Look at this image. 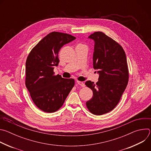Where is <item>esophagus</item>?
I'll return each mask as SVG.
<instances>
[{
    "label": "esophagus",
    "instance_id": "esophagus-1",
    "mask_svg": "<svg viewBox=\"0 0 151 151\" xmlns=\"http://www.w3.org/2000/svg\"><path fill=\"white\" fill-rule=\"evenodd\" d=\"M77 83L79 85H80V86H81L82 87H84L85 86V83L83 82H81V81H77Z\"/></svg>",
    "mask_w": 151,
    "mask_h": 151
}]
</instances>
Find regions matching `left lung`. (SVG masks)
I'll return each instance as SVG.
<instances>
[{
  "mask_svg": "<svg viewBox=\"0 0 151 151\" xmlns=\"http://www.w3.org/2000/svg\"><path fill=\"white\" fill-rule=\"evenodd\" d=\"M88 38L94 41L93 68L99 70V78L96 83L91 81L85 82L93 93L86 105L93 114L101 115L115 108L127 87V61L122 47L103 32H94Z\"/></svg>",
  "mask_w": 151,
  "mask_h": 151,
  "instance_id": "obj_1",
  "label": "left lung"
}]
</instances>
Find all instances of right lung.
<instances>
[{"mask_svg":"<svg viewBox=\"0 0 151 151\" xmlns=\"http://www.w3.org/2000/svg\"><path fill=\"white\" fill-rule=\"evenodd\" d=\"M75 37L53 32L32 50L26 63V86L32 99L39 109L47 113L58 111L74 87L73 79L54 75V69L60 61L61 48Z\"/></svg>","mask_w":151,"mask_h":151,"instance_id":"add662e5","label":"right lung"}]
</instances>
